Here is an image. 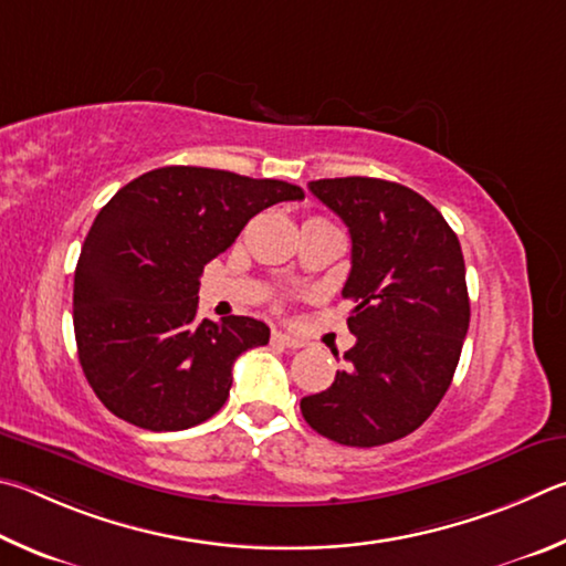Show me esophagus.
<instances>
[{
	"label": "esophagus",
	"mask_w": 566,
	"mask_h": 566,
	"mask_svg": "<svg viewBox=\"0 0 566 566\" xmlns=\"http://www.w3.org/2000/svg\"><path fill=\"white\" fill-rule=\"evenodd\" d=\"M273 343H277V345H283V348H303V338H298V335H293V333H285V331H273Z\"/></svg>",
	"instance_id": "1"
}]
</instances>
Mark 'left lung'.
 I'll return each mask as SVG.
<instances>
[{"label":"left lung","instance_id":"left-lung-1","mask_svg":"<svg viewBox=\"0 0 566 566\" xmlns=\"http://www.w3.org/2000/svg\"><path fill=\"white\" fill-rule=\"evenodd\" d=\"M308 188L350 231L343 298L353 301L355 345L331 388L303 398L301 412L323 438L378 448L418 430L450 388L470 328L462 248L408 186L348 176Z\"/></svg>","mask_w":566,"mask_h":566}]
</instances>
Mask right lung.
Listing matches in <instances>:
<instances>
[{
	"label": "right lung",
	"mask_w": 566,
	"mask_h": 566,
	"mask_svg": "<svg viewBox=\"0 0 566 566\" xmlns=\"http://www.w3.org/2000/svg\"><path fill=\"white\" fill-rule=\"evenodd\" d=\"M303 196L275 178L201 166L154 168L118 188L74 273L78 363L106 410L174 432L223 408L235 358L271 331L245 315L198 321V277L255 213Z\"/></svg>",
	"instance_id": "add662e5"
}]
</instances>
